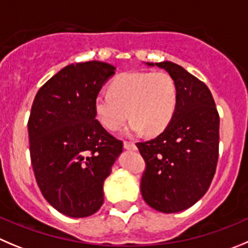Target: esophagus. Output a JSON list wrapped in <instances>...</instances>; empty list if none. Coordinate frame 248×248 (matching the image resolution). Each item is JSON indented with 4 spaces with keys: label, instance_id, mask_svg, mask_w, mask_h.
Masks as SVG:
<instances>
[{
    "label": "esophagus",
    "instance_id": "esophagus-1",
    "mask_svg": "<svg viewBox=\"0 0 248 248\" xmlns=\"http://www.w3.org/2000/svg\"><path fill=\"white\" fill-rule=\"evenodd\" d=\"M124 148L127 150H136L137 149V147H136L135 143L132 142H124Z\"/></svg>",
    "mask_w": 248,
    "mask_h": 248
}]
</instances>
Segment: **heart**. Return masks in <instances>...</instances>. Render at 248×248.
<instances>
[{
  "mask_svg": "<svg viewBox=\"0 0 248 248\" xmlns=\"http://www.w3.org/2000/svg\"><path fill=\"white\" fill-rule=\"evenodd\" d=\"M177 98L176 82L166 72H127L110 83L108 93L95 96L94 112L108 131L121 128L129 116L127 137H137L144 131L158 135L172 120Z\"/></svg>",
  "mask_w": 248,
  "mask_h": 248,
  "instance_id": "b5f03b06",
  "label": "heart"
}]
</instances>
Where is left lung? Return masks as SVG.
Wrapping results in <instances>:
<instances>
[{"label": "left lung", "instance_id": "8db88e82", "mask_svg": "<svg viewBox=\"0 0 248 248\" xmlns=\"http://www.w3.org/2000/svg\"><path fill=\"white\" fill-rule=\"evenodd\" d=\"M168 72L177 85L172 120L154 140L137 143L147 168L140 181L149 207L177 213L192 207L208 191L219 153V113L207 85L170 61L145 62Z\"/></svg>", "mask_w": 248, "mask_h": 248}]
</instances>
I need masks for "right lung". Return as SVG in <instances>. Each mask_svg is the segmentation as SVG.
I'll use <instances>...</instances> for the list:
<instances>
[{
    "label": "right lung",
    "instance_id": "add662e5",
    "mask_svg": "<svg viewBox=\"0 0 248 248\" xmlns=\"http://www.w3.org/2000/svg\"><path fill=\"white\" fill-rule=\"evenodd\" d=\"M116 67L100 61L63 67L39 89L28 133L30 159L45 200L71 218L104 203V181L124 149L95 120L94 99Z\"/></svg>",
    "mask_w": 248,
    "mask_h": 248
}]
</instances>
